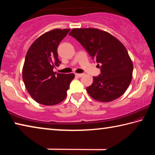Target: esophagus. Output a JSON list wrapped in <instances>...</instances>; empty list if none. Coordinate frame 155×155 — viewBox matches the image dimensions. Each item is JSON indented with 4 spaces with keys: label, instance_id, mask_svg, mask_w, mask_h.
Here are the masks:
<instances>
[{
    "label": "esophagus",
    "instance_id": "1",
    "mask_svg": "<svg viewBox=\"0 0 155 155\" xmlns=\"http://www.w3.org/2000/svg\"><path fill=\"white\" fill-rule=\"evenodd\" d=\"M83 75H84V74H76V76L78 77H82Z\"/></svg>",
    "mask_w": 155,
    "mask_h": 155
}]
</instances>
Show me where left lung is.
I'll use <instances>...</instances> for the list:
<instances>
[{"label":"left lung","mask_w":155,"mask_h":155,"mask_svg":"<svg viewBox=\"0 0 155 155\" xmlns=\"http://www.w3.org/2000/svg\"><path fill=\"white\" fill-rule=\"evenodd\" d=\"M69 35L85 48L101 69V74L93 77V83L87 87L89 95L103 103L121 96L130 85L133 70L124 46L110 33L97 28H74Z\"/></svg>","instance_id":"1"}]
</instances>
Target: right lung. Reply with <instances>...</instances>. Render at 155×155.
<instances>
[{
	"instance_id": "obj_1",
	"label": "right lung",
	"mask_w": 155,
	"mask_h": 155,
	"mask_svg": "<svg viewBox=\"0 0 155 155\" xmlns=\"http://www.w3.org/2000/svg\"><path fill=\"white\" fill-rule=\"evenodd\" d=\"M70 29L55 28L39 37L31 44L26 54L22 78L26 89L37 103L54 105L67 96L70 83L74 74L53 72L59 66L57 48Z\"/></svg>"
}]
</instances>
